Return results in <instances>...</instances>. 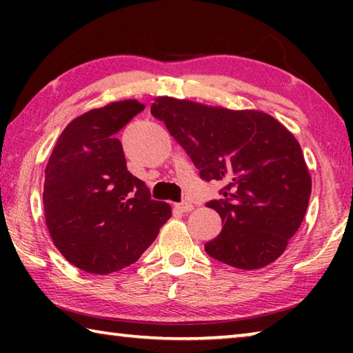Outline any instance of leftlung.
I'll list each match as a JSON object with an SVG mask.
<instances>
[{
	"label": "left lung",
	"mask_w": 353,
	"mask_h": 353,
	"mask_svg": "<svg viewBox=\"0 0 353 353\" xmlns=\"http://www.w3.org/2000/svg\"><path fill=\"white\" fill-rule=\"evenodd\" d=\"M141 110L129 99L83 113L63 129L48 160L46 227L65 259L85 272L130 266L171 218V207L128 171L117 139Z\"/></svg>",
	"instance_id": "obj_1"
}]
</instances>
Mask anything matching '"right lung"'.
Segmentation results:
<instances>
[{"label":"right lung","instance_id":"1","mask_svg":"<svg viewBox=\"0 0 353 353\" xmlns=\"http://www.w3.org/2000/svg\"><path fill=\"white\" fill-rule=\"evenodd\" d=\"M157 103L151 113L190 155L202 181L224 183L219 199L205 204L223 221L205 252L238 270L277 260L301 227L312 194L297 140L261 112Z\"/></svg>","mask_w":353,"mask_h":353}]
</instances>
